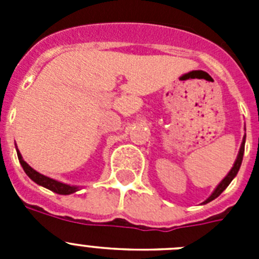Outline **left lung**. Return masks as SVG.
<instances>
[{
    "instance_id": "8db88e82",
    "label": "left lung",
    "mask_w": 259,
    "mask_h": 259,
    "mask_svg": "<svg viewBox=\"0 0 259 259\" xmlns=\"http://www.w3.org/2000/svg\"><path fill=\"white\" fill-rule=\"evenodd\" d=\"M245 139H246V135H244V137H242V143H241V146H240V150H239V154H237L236 157V161H235V163H233L232 168L230 170V172L226 175V178H224L223 180H222L221 183H219L218 185H217V188L212 191V193L210 194L209 197L206 198V200L203 201V205L205 203H209L210 201L215 200V198L218 197L219 194L222 193V192L224 191V189L227 188L228 185H230V183L232 182L233 179H235V176L237 175V172H239L240 170V166H241V162H242V157H244V149H245Z\"/></svg>"
}]
</instances>
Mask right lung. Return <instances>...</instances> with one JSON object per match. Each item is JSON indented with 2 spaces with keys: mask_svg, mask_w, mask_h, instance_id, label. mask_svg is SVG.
I'll return each mask as SVG.
<instances>
[{
  "mask_svg": "<svg viewBox=\"0 0 259 259\" xmlns=\"http://www.w3.org/2000/svg\"><path fill=\"white\" fill-rule=\"evenodd\" d=\"M15 148H17V145H15ZM17 154H18V158H19L20 164H22V167H23V170H24V172H26L27 175H28L29 179L33 180L36 184L41 185V187H44V188L49 189V191L54 192V193H58V194H72L80 189L79 187H76V185L65 184V183H61V182H58V180H54V179H52V178H48V176L42 175V174H40V172H37L36 170H33V168H32V167L29 166V164L27 163L24 159H23L22 154H20V152L18 150V148H17Z\"/></svg>",
  "mask_w": 259,
  "mask_h": 259,
  "instance_id": "add662e5",
  "label": "right lung"
}]
</instances>
